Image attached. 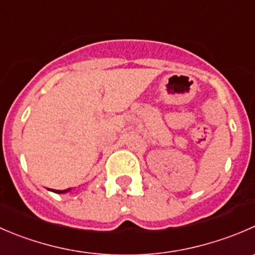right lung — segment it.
Returning a JSON list of instances; mask_svg holds the SVG:
<instances>
[{
	"label": "right lung",
	"mask_w": 255,
	"mask_h": 255,
	"mask_svg": "<svg viewBox=\"0 0 255 255\" xmlns=\"http://www.w3.org/2000/svg\"><path fill=\"white\" fill-rule=\"evenodd\" d=\"M68 190H71V188H68V189H65V190H56V189H52V192H54V193H67Z\"/></svg>",
	"instance_id": "obj_1"
}]
</instances>
